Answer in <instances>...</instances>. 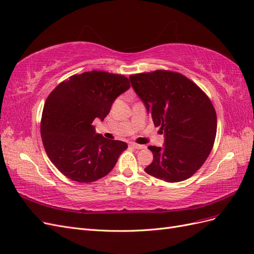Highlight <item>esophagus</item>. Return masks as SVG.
<instances>
[{
  "instance_id": "1",
  "label": "esophagus",
  "mask_w": 254,
  "mask_h": 254,
  "mask_svg": "<svg viewBox=\"0 0 254 254\" xmlns=\"http://www.w3.org/2000/svg\"><path fill=\"white\" fill-rule=\"evenodd\" d=\"M130 146H131V147H133V148H135V149H142V148L145 147L144 145H140V144H136V143H130Z\"/></svg>"
}]
</instances>
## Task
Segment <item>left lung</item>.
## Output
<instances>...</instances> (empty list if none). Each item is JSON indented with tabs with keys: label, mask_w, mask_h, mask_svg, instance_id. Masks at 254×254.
I'll list each match as a JSON object with an SVG mask.
<instances>
[{
	"label": "left lung",
	"mask_w": 254,
	"mask_h": 254,
	"mask_svg": "<svg viewBox=\"0 0 254 254\" xmlns=\"http://www.w3.org/2000/svg\"><path fill=\"white\" fill-rule=\"evenodd\" d=\"M135 93L155 126L164 132V146H149L148 175L166 182L189 179L205 162L217 129L214 107L204 92L186 76L157 70L130 75Z\"/></svg>",
	"instance_id": "left-lung-1"
}]
</instances>
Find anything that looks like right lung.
<instances>
[{"label": "right lung", "instance_id": "right-lung-1", "mask_svg": "<svg viewBox=\"0 0 254 254\" xmlns=\"http://www.w3.org/2000/svg\"><path fill=\"white\" fill-rule=\"evenodd\" d=\"M130 88L124 75L91 71L60 82L45 101L41 137L47 155L68 179L90 183L108 175L127 144L95 133L119 95Z\"/></svg>", "mask_w": 254, "mask_h": 254}]
</instances>
